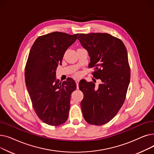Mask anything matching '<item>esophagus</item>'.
<instances>
[{
    "instance_id": "1",
    "label": "esophagus",
    "mask_w": 154,
    "mask_h": 154,
    "mask_svg": "<svg viewBox=\"0 0 154 154\" xmlns=\"http://www.w3.org/2000/svg\"><path fill=\"white\" fill-rule=\"evenodd\" d=\"M75 82H76V85H77V88H79V79H77L75 80Z\"/></svg>"
}]
</instances>
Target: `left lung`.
Wrapping results in <instances>:
<instances>
[{
  "label": "left lung",
  "mask_w": 154,
  "mask_h": 154,
  "mask_svg": "<svg viewBox=\"0 0 154 154\" xmlns=\"http://www.w3.org/2000/svg\"><path fill=\"white\" fill-rule=\"evenodd\" d=\"M78 40L90 57L94 77L101 80L97 87L79 82L83 117L88 124L102 125L117 115L125 99L131 79L127 49L122 40L107 33L80 34Z\"/></svg>",
  "instance_id": "left-lung-1"
}]
</instances>
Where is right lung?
<instances>
[{
	"instance_id": "add662e5",
	"label": "right lung",
	"mask_w": 154,
	"mask_h": 154,
	"mask_svg": "<svg viewBox=\"0 0 154 154\" xmlns=\"http://www.w3.org/2000/svg\"><path fill=\"white\" fill-rule=\"evenodd\" d=\"M78 35L52 32L38 37L30 48L25 69L27 89L36 114L49 125H60L69 117L71 94L76 84L71 78L60 83L56 69Z\"/></svg>"
}]
</instances>
